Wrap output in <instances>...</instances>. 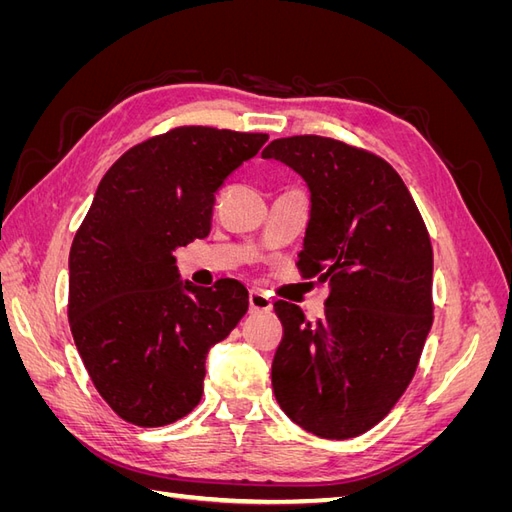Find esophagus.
Here are the masks:
<instances>
[{"label":"esophagus","mask_w":512,"mask_h":512,"mask_svg":"<svg viewBox=\"0 0 512 512\" xmlns=\"http://www.w3.org/2000/svg\"><path fill=\"white\" fill-rule=\"evenodd\" d=\"M271 307H273V301L265 292L260 290L250 292V312H269Z\"/></svg>","instance_id":"1"}]
</instances>
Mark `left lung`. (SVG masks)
<instances>
[{"label": "left lung", "instance_id": "1", "mask_svg": "<svg viewBox=\"0 0 512 512\" xmlns=\"http://www.w3.org/2000/svg\"><path fill=\"white\" fill-rule=\"evenodd\" d=\"M309 190L299 269L329 286L324 318L277 301L284 324L271 382L277 404L320 438L361 436L391 412L431 331L433 252L391 164L324 136L277 138L262 151Z\"/></svg>", "mask_w": 512, "mask_h": 512}]
</instances>
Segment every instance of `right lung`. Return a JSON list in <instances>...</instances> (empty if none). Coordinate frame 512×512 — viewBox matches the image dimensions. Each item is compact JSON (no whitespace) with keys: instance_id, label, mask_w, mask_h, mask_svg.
I'll use <instances>...</instances> for the list:
<instances>
[{"instance_id":"1","label":"right lung","mask_w":512,"mask_h":512,"mask_svg":"<svg viewBox=\"0 0 512 512\" xmlns=\"http://www.w3.org/2000/svg\"><path fill=\"white\" fill-rule=\"evenodd\" d=\"M267 141L175 128L102 177L72 241L68 318L91 382L123 421L162 427L190 414L209 350L245 316L250 297L237 280L183 282L173 252L209 235L215 192Z\"/></svg>"}]
</instances>
